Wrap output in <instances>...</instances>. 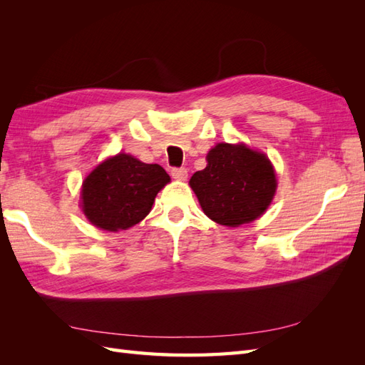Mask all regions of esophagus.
<instances>
[{
    "label": "esophagus",
    "mask_w": 365,
    "mask_h": 365,
    "mask_svg": "<svg viewBox=\"0 0 365 365\" xmlns=\"http://www.w3.org/2000/svg\"><path fill=\"white\" fill-rule=\"evenodd\" d=\"M172 176L175 180H178V181H184V180H187V169L185 168H175V169H172Z\"/></svg>",
    "instance_id": "1"
}]
</instances>
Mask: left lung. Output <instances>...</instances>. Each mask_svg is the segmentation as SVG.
I'll list each match as a JSON object with an SVG mask.
<instances>
[{"label":"left lung","mask_w":365,"mask_h":365,"mask_svg":"<svg viewBox=\"0 0 365 365\" xmlns=\"http://www.w3.org/2000/svg\"><path fill=\"white\" fill-rule=\"evenodd\" d=\"M204 213L225 227L250 224L269 207L277 189L271 161L245 145L219 143L207 153V168L190 178Z\"/></svg>","instance_id":"8db88e82"}]
</instances>
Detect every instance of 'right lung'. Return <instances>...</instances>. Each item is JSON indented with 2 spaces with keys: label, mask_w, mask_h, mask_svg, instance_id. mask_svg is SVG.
I'll return each mask as SVG.
<instances>
[{
  "label": "right lung",
  "mask_w": 365,
  "mask_h": 365,
  "mask_svg": "<svg viewBox=\"0 0 365 365\" xmlns=\"http://www.w3.org/2000/svg\"><path fill=\"white\" fill-rule=\"evenodd\" d=\"M170 182L158 164L128 153L101 163L82 184V210L93 225L106 231L128 230L145 219L157 193Z\"/></svg>",
  "instance_id": "right-lung-1"
}]
</instances>
